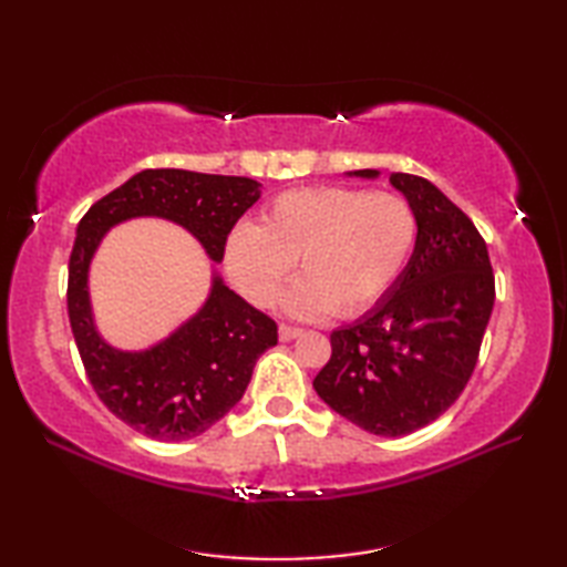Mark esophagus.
Instances as JSON below:
<instances>
[{
  "label": "esophagus",
  "instance_id": "1",
  "mask_svg": "<svg viewBox=\"0 0 567 567\" xmlns=\"http://www.w3.org/2000/svg\"><path fill=\"white\" fill-rule=\"evenodd\" d=\"M305 331L299 327H292V323H280V341H295L297 336H302Z\"/></svg>",
  "mask_w": 567,
  "mask_h": 567
}]
</instances>
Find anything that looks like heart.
Segmentation results:
<instances>
[{
    "label": "heart",
    "mask_w": 567,
    "mask_h": 567,
    "mask_svg": "<svg viewBox=\"0 0 567 567\" xmlns=\"http://www.w3.org/2000/svg\"><path fill=\"white\" fill-rule=\"evenodd\" d=\"M421 236L414 204L368 187H305L277 195L260 226L238 224L226 270L252 305L272 307L295 260L305 277L287 307L299 317H358L400 282Z\"/></svg>",
    "instance_id": "heart-1"
}]
</instances>
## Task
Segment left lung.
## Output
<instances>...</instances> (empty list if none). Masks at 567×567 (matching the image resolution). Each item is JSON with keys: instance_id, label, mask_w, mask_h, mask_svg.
<instances>
[{"instance_id": "8db88e82", "label": "left lung", "mask_w": 567, "mask_h": 567, "mask_svg": "<svg viewBox=\"0 0 567 567\" xmlns=\"http://www.w3.org/2000/svg\"><path fill=\"white\" fill-rule=\"evenodd\" d=\"M390 183L414 204L419 246L392 292L331 333L315 390L355 426L406 436L465 390L495 307V272L485 238L436 185L409 173H392Z\"/></svg>"}]
</instances>
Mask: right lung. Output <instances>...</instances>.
<instances>
[{
    "instance_id": "1",
    "label": "right lung",
    "mask_w": 567,
    "mask_h": 567,
    "mask_svg": "<svg viewBox=\"0 0 567 567\" xmlns=\"http://www.w3.org/2000/svg\"><path fill=\"white\" fill-rule=\"evenodd\" d=\"M250 177L155 167L94 202L70 252L68 315L84 372L104 406L148 439L187 441L244 396L256 360L277 343V323L214 277L207 302L171 339L124 353L94 329L87 270L102 236L134 216H163L199 238L219 262L236 221L260 197Z\"/></svg>"
}]
</instances>
